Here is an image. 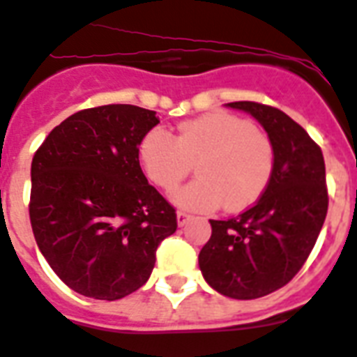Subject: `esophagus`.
<instances>
[{"mask_svg": "<svg viewBox=\"0 0 357 357\" xmlns=\"http://www.w3.org/2000/svg\"><path fill=\"white\" fill-rule=\"evenodd\" d=\"M188 220H190V214H187L185 211H178V225H181V227H183Z\"/></svg>", "mask_w": 357, "mask_h": 357, "instance_id": "obj_1", "label": "esophagus"}]
</instances>
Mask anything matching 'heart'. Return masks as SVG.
<instances>
[{
  "label": "heart",
  "instance_id": "1",
  "mask_svg": "<svg viewBox=\"0 0 357 357\" xmlns=\"http://www.w3.org/2000/svg\"><path fill=\"white\" fill-rule=\"evenodd\" d=\"M139 159L152 183L174 190L196 165L199 178L181 188L174 202L187 211H242L268 188L275 170L269 135L234 113L213 112L179 124L176 137L150 130L139 144Z\"/></svg>",
  "mask_w": 357,
  "mask_h": 357
}]
</instances>
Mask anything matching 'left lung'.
I'll use <instances>...</instances> for the list:
<instances>
[{
	"label": "left lung",
	"instance_id": "obj_1",
	"mask_svg": "<svg viewBox=\"0 0 357 357\" xmlns=\"http://www.w3.org/2000/svg\"><path fill=\"white\" fill-rule=\"evenodd\" d=\"M227 106L251 113L275 146V170L255 205L236 218L211 220L198 257L205 280L233 299H259L286 286L312 253L328 211L319 144L291 117L251 100Z\"/></svg>",
	"mask_w": 357,
	"mask_h": 357
}]
</instances>
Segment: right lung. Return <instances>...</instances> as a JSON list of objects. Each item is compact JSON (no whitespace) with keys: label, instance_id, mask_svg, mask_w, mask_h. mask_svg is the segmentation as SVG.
I'll list each match as a JSON object with an SVG mask.
<instances>
[{"label":"right lung","instance_id":"obj_1","mask_svg":"<svg viewBox=\"0 0 357 357\" xmlns=\"http://www.w3.org/2000/svg\"><path fill=\"white\" fill-rule=\"evenodd\" d=\"M159 123L132 104L80 109L40 144L29 216L54 273L77 294L123 299L152 273L176 233V208L144 178L139 144Z\"/></svg>","mask_w":357,"mask_h":357}]
</instances>
